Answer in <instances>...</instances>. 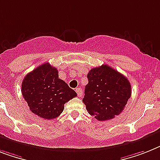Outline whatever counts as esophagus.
<instances>
[{"instance_id": "esophagus-1", "label": "esophagus", "mask_w": 160, "mask_h": 160, "mask_svg": "<svg viewBox=\"0 0 160 160\" xmlns=\"http://www.w3.org/2000/svg\"><path fill=\"white\" fill-rule=\"evenodd\" d=\"M76 92H77L78 96H82V88H76Z\"/></svg>"}]
</instances>
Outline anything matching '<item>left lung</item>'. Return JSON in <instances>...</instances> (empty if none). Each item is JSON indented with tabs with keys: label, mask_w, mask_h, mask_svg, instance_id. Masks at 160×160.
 Segmentation results:
<instances>
[{
	"label": "left lung",
	"mask_w": 160,
	"mask_h": 160,
	"mask_svg": "<svg viewBox=\"0 0 160 160\" xmlns=\"http://www.w3.org/2000/svg\"><path fill=\"white\" fill-rule=\"evenodd\" d=\"M88 78L82 102L88 113L100 121L118 115L132 94L128 78L106 64L92 68Z\"/></svg>",
	"instance_id": "obj_1"
}]
</instances>
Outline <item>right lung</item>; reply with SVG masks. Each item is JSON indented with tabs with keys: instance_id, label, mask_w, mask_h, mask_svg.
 Segmentation results:
<instances>
[{
	"instance_id": "right-lung-1",
	"label": "right lung",
	"mask_w": 160,
	"mask_h": 160,
	"mask_svg": "<svg viewBox=\"0 0 160 160\" xmlns=\"http://www.w3.org/2000/svg\"><path fill=\"white\" fill-rule=\"evenodd\" d=\"M21 91L30 110L46 119L59 117L64 104L77 96L65 82L59 78L57 68L49 63H44L28 73Z\"/></svg>"
}]
</instances>
